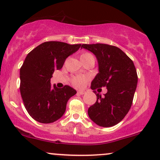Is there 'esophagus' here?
Listing matches in <instances>:
<instances>
[{"label": "esophagus", "instance_id": "1", "mask_svg": "<svg viewBox=\"0 0 160 160\" xmlns=\"http://www.w3.org/2000/svg\"><path fill=\"white\" fill-rule=\"evenodd\" d=\"M85 91L84 90H78V94H79V95H84V93H85Z\"/></svg>", "mask_w": 160, "mask_h": 160}]
</instances>
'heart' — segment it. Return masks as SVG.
<instances>
[{"label": "heart", "instance_id": "heart-1", "mask_svg": "<svg viewBox=\"0 0 160 160\" xmlns=\"http://www.w3.org/2000/svg\"><path fill=\"white\" fill-rule=\"evenodd\" d=\"M89 56H92L90 53L88 52H83L82 55L80 56V59H83L84 58H87V57ZM87 81V78L86 77H76L72 79V84L74 86L77 87V88H82L84 85Z\"/></svg>", "mask_w": 160, "mask_h": 160}]
</instances>
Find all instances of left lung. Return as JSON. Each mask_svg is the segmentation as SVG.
Segmentation results:
<instances>
[{
  "instance_id": "left-lung-1",
  "label": "left lung",
  "mask_w": 160,
  "mask_h": 160,
  "mask_svg": "<svg viewBox=\"0 0 160 160\" xmlns=\"http://www.w3.org/2000/svg\"><path fill=\"white\" fill-rule=\"evenodd\" d=\"M81 48L95 55L98 72L91 82V89L106 87L102 97L96 94V102L88 109V116L96 125L104 128L116 125L124 119L133 102L138 77L134 64L119 48L104 44H82Z\"/></svg>"
}]
</instances>
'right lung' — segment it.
<instances>
[{
    "mask_svg": "<svg viewBox=\"0 0 160 160\" xmlns=\"http://www.w3.org/2000/svg\"><path fill=\"white\" fill-rule=\"evenodd\" d=\"M82 44L47 41L28 53L20 70V90L28 113L41 123L57 121L64 115L69 98L76 90L68 85L50 84L55 70H60L69 56Z\"/></svg>",
    "mask_w": 160,
    "mask_h": 160,
    "instance_id": "right-lung-1",
    "label": "right lung"
}]
</instances>
